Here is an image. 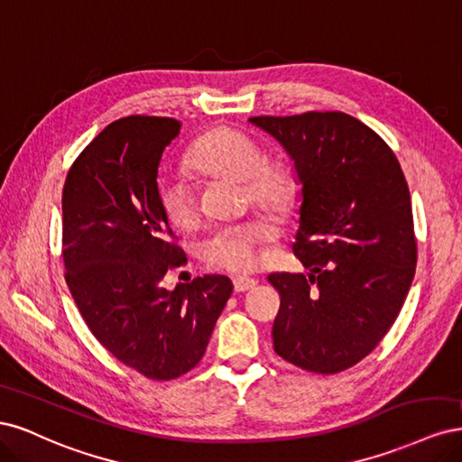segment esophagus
<instances>
[{"instance_id":"34e87169","label":"esophagus","mask_w":462,"mask_h":462,"mask_svg":"<svg viewBox=\"0 0 462 462\" xmlns=\"http://www.w3.org/2000/svg\"><path fill=\"white\" fill-rule=\"evenodd\" d=\"M233 285H235V291H236V292H245V291H250V289L256 287V279L239 275V277L233 279Z\"/></svg>"}]
</instances>
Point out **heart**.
Instances as JSON below:
<instances>
[{"label":"heart","instance_id":"obj_1","mask_svg":"<svg viewBox=\"0 0 462 462\" xmlns=\"http://www.w3.org/2000/svg\"><path fill=\"white\" fill-rule=\"evenodd\" d=\"M189 167L202 175L239 180L250 204L268 214H283L297 199V175L285 162L263 160L260 144L248 134L219 127L200 136L189 152ZM165 219L177 229H190L197 223V200L183 173H170L162 179L158 192ZM270 229L263 221L233 226L216 231L202 246L208 265L227 272H253L260 263L258 245Z\"/></svg>","mask_w":462,"mask_h":462}]
</instances>
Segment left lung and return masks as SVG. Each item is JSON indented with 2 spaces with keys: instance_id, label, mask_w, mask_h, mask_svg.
<instances>
[{
  "instance_id": "obj_1",
  "label": "left lung",
  "mask_w": 462,
  "mask_h": 462,
  "mask_svg": "<svg viewBox=\"0 0 462 462\" xmlns=\"http://www.w3.org/2000/svg\"><path fill=\"white\" fill-rule=\"evenodd\" d=\"M283 146L300 183L297 243L309 268L272 273L273 348L316 374L355 366L397 319L416 268L411 192L391 148L343 111L250 117Z\"/></svg>"
}]
</instances>
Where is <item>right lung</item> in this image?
Masks as SVG:
<instances>
[{"label": "right lung", "mask_w": 462, "mask_h": 462, "mask_svg": "<svg viewBox=\"0 0 462 462\" xmlns=\"http://www.w3.org/2000/svg\"><path fill=\"white\" fill-rule=\"evenodd\" d=\"M180 121L131 116L80 152L63 187L67 285L87 326L123 365L175 380L199 365L233 292L226 275L162 285L183 250L158 200L163 150Z\"/></svg>", "instance_id": "obj_1"}]
</instances>
